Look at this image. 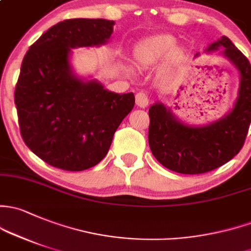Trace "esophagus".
Here are the masks:
<instances>
[{
    "instance_id": "esophagus-1",
    "label": "esophagus",
    "mask_w": 251,
    "mask_h": 251,
    "mask_svg": "<svg viewBox=\"0 0 251 251\" xmlns=\"http://www.w3.org/2000/svg\"><path fill=\"white\" fill-rule=\"evenodd\" d=\"M149 103V99H148L147 94L144 92H138L136 95V104L141 108H146Z\"/></svg>"
}]
</instances>
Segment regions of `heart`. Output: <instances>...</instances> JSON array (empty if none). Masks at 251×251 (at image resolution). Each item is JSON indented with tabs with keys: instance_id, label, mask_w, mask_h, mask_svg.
Instances as JSON below:
<instances>
[{
	"instance_id": "obj_1",
	"label": "heart",
	"mask_w": 251,
	"mask_h": 251,
	"mask_svg": "<svg viewBox=\"0 0 251 251\" xmlns=\"http://www.w3.org/2000/svg\"><path fill=\"white\" fill-rule=\"evenodd\" d=\"M176 41L171 35H154L142 39L133 49L134 62L139 67H150L156 65L172 52Z\"/></svg>"
}]
</instances>
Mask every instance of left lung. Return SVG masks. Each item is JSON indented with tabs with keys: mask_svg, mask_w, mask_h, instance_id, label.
I'll return each mask as SVG.
<instances>
[{
	"mask_svg": "<svg viewBox=\"0 0 251 251\" xmlns=\"http://www.w3.org/2000/svg\"><path fill=\"white\" fill-rule=\"evenodd\" d=\"M219 47L241 73L238 99L230 114L208 126L192 127L176 120L162 103L149 109L150 149L161 165L173 172H210L228 162L244 146L251 123V66L226 36L209 46L208 51Z\"/></svg>",
	"mask_w": 251,
	"mask_h": 251,
	"instance_id": "left-lung-1",
	"label": "left lung"
}]
</instances>
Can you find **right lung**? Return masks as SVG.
Returning a JSON list of instances; mask_svg holds the SVG:
<instances>
[{
	"instance_id": "obj_1",
	"label": "right lung",
	"mask_w": 251,
	"mask_h": 251,
	"mask_svg": "<svg viewBox=\"0 0 251 251\" xmlns=\"http://www.w3.org/2000/svg\"><path fill=\"white\" fill-rule=\"evenodd\" d=\"M114 21L67 19L51 26L30 47L14 92L20 133L39 159L65 171L94 167L107 155L134 95L105 90L72 73L71 48L100 46Z\"/></svg>"
}]
</instances>
